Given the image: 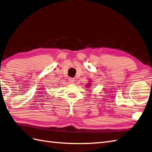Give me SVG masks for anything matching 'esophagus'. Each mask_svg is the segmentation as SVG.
Returning a JSON list of instances; mask_svg holds the SVG:
<instances>
[{"label":"esophagus","mask_w":152,"mask_h":152,"mask_svg":"<svg viewBox=\"0 0 152 152\" xmlns=\"http://www.w3.org/2000/svg\"><path fill=\"white\" fill-rule=\"evenodd\" d=\"M69 83H70L73 84V83H75V79H74V78H72V77H71V78H69Z\"/></svg>","instance_id":"esophagus-1"}]
</instances>
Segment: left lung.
<instances>
[{
    "label": "left lung",
    "instance_id": "8db88e82",
    "mask_svg": "<svg viewBox=\"0 0 152 152\" xmlns=\"http://www.w3.org/2000/svg\"><path fill=\"white\" fill-rule=\"evenodd\" d=\"M90 83H88V86H90Z\"/></svg>",
    "mask_w": 152,
    "mask_h": 152
}]
</instances>
